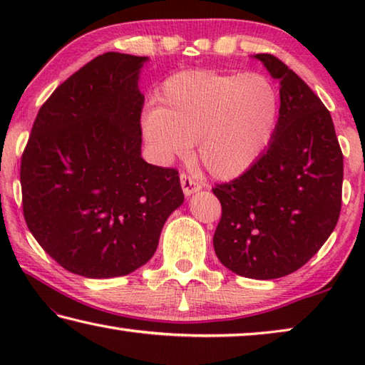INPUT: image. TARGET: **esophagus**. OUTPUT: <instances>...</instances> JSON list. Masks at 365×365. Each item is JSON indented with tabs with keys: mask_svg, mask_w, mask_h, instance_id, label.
Returning <instances> with one entry per match:
<instances>
[{
	"mask_svg": "<svg viewBox=\"0 0 365 365\" xmlns=\"http://www.w3.org/2000/svg\"><path fill=\"white\" fill-rule=\"evenodd\" d=\"M180 183H182L185 196H190V195H193L195 191L201 190V183L196 182L195 178H191L190 175L185 174V172H183V174H180Z\"/></svg>",
	"mask_w": 365,
	"mask_h": 365,
	"instance_id": "34e87169",
	"label": "esophagus"
}]
</instances>
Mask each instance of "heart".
I'll return each instance as SVG.
<instances>
[{
    "label": "heart",
    "instance_id": "heart-1",
    "mask_svg": "<svg viewBox=\"0 0 365 365\" xmlns=\"http://www.w3.org/2000/svg\"><path fill=\"white\" fill-rule=\"evenodd\" d=\"M280 120V93L262 73L185 71L165 80L159 108L141 130L160 164L196 143V159L220 180L243 175L267 151Z\"/></svg>",
    "mask_w": 365,
    "mask_h": 365
}]
</instances>
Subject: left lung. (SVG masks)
<instances>
[{
	"mask_svg": "<svg viewBox=\"0 0 365 365\" xmlns=\"http://www.w3.org/2000/svg\"><path fill=\"white\" fill-rule=\"evenodd\" d=\"M280 80V120L267 151L228 183L215 185L222 217L219 261L256 280L280 279L322 248L341 211L343 153L329 109L272 54H256Z\"/></svg>",
	"mask_w": 365,
	"mask_h": 365,
	"instance_id": "1",
	"label": "left lung"
}]
</instances>
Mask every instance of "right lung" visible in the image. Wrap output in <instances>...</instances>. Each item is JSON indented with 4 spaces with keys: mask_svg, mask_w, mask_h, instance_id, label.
Listing matches in <instances>:
<instances>
[{
    "mask_svg": "<svg viewBox=\"0 0 365 365\" xmlns=\"http://www.w3.org/2000/svg\"><path fill=\"white\" fill-rule=\"evenodd\" d=\"M146 61L113 51L91 59L40 108L22 154L29 230L61 267L86 279L145 265L183 202L178 172L141 158Z\"/></svg>",
    "mask_w": 365,
    "mask_h": 365,
    "instance_id": "add662e5",
    "label": "right lung"
}]
</instances>
